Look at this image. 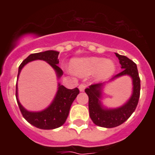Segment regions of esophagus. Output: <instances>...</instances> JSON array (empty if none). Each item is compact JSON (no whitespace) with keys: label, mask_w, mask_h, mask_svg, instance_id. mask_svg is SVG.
<instances>
[{"label":"esophagus","mask_w":155,"mask_h":155,"mask_svg":"<svg viewBox=\"0 0 155 155\" xmlns=\"http://www.w3.org/2000/svg\"><path fill=\"white\" fill-rule=\"evenodd\" d=\"M79 90H80L81 91H84V89H85L86 87V84H81L80 85H79Z\"/></svg>","instance_id":"obj_1"}]
</instances>
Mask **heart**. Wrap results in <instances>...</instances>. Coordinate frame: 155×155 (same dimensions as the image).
<instances>
[{
    "label": "heart",
    "mask_w": 155,
    "mask_h": 155,
    "mask_svg": "<svg viewBox=\"0 0 155 155\" xmlns=\"http://www.w3.org/2000/svg\"><path fill=\"white\" fill-rule=\"evenodd\" d=\"M74 73L79 76H87L96 73L97 78L105 79L114 73L115 64L110 60L101 57L77 59L71 64Z\"/></svg>",
    "instance_id": "1"
}]
</instances>
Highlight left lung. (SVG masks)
I'll return each instance as SVG.
<instances>
[{
	"label": "left lung",
	"mask_w": 155,
	"mask_h": 155,
	"mask_svg": "<svg viewBox=\"0 0 155 155\" xmlns=\"http://www.w3.org/2000/svg\"><path fill=\"white\" fill-rule=\"evenodd\" d=\"M118 57L123 71L113 77L112 80L123 75H129L133 79V94L130 100L122 107L115 109H104L100 102L103 84H93L86 88V94L88 95V109L91 120L95 125L105 128H113L118 127L127 121L133 114L137 106L140 98V79L137 64L130 59L125 56L116 53Z\"/></svg>",
	"instance_id": "1"
}]
</instances>
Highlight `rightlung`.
Here are the masks:
<instances>
[{
	"label": "right lung",
	"mask_w": 155,
	"mask_h": 155,
	"mask_svg": "<svg viewBox=\"0 0 155 155\" xmlns=\"http://www.w3.org/2000/svg\"><path fill=\"white\" fill-rule=\"evenodd\" d=\"M58 55L59 52L53 50L32 53L20 64L18 78L23 67L30 61L35 60H42L50 64L57 72V77L60 78L63 75V71L57 66L59 64ZM17 90L18 87L16 84V99L23 117L30 124L42 130H53L61 127L67 120L71 104L73 103L74 100L80 92L78 87H75L74 89H68L64 85L59 84L58 91L51 105L45 110L38 113H31L25 109L20 104L18 98Z\"/></svg>",
	"instance_id": "obj_1"
}]
</instances>
